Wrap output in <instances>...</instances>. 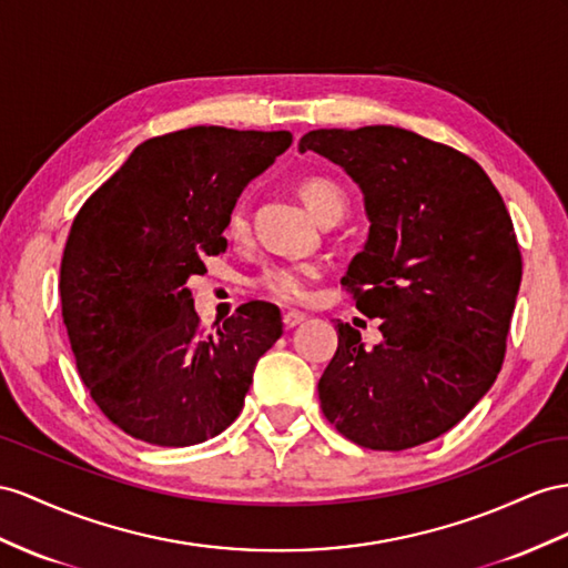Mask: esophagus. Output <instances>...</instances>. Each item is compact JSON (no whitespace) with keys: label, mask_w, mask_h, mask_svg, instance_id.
Returning a JSON list of instances; mask_svg holds the SVG:
<instances>
[{"label":"esophagus","mask_w":568,"mask_h":568,"mask_svg":"<svg viewBox=\"0 0 568 568\" xmlns=\"http://www.w3.org/2000/svg\"><path fill=\"white\" fill-rule=\"evenodd\" d=\"M304 318H307V316H304L302 312H285L283 314V324H285V328H295V326H300L304 322Z\"/></svg>","instance_id":"esophagus-1"}]
</instances>
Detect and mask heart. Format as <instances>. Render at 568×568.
<instances>
[{
    "label": "heart",
    "instance_id": "obj_1",
    "mask_svg": "<svg viewBox=\"0 0 568 568\" xmlns=\"http://www.w3.org/2000/svg\"><path fill=\"white\" fill-rule=\"evenodd\" d=\"M300 196L304 206L316 217H322L328 209L343 206L341 189L322 178H310L300 184ZM246 232V217L242 209H235L227 217V235L242 237ZM318 268L314 264H271L258 273L256 285L281 302H302L310 297L312 281Z\"/></svg>",
    "mask_w": 568,
    "mask_h": 568
}]
</instances>
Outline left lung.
Returning <instances> with one entry per match:
<instances>
[{
  "instance_id": "left-lung-1",
  "label": "left lung",
  "mask_w": 568,
  "mask_h": 568,
  "mask_svg": "<svg viewBox=\"0 0 568 568\" xmlns=\"http://www.w3.org/2000/svg\"><path fill=\"white\" fill-rule=\"evenodd\" d=\"M307 151L365 196L369 235L341 283L362 314L382 318L374 347L338 322L322 410L365 448L432 442L501 369L523 273L511 215L473 158L408 129H314L300 139Z\"/></svg>"
}]
</instances>
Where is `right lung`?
Wrapping results in <instances>:
<instances>
[{
  "label": "right lung",
  "mask_w": 568,
  "mask_h": 568,
  "mask_svg": "<svg viewBox=\"0 0 568 568\" xmlns=\"http://www.w3.org/2000/svg\"><path fill=\"white\" fill-rule=\"evenodd\" d=\"M290 132L192 126L143 141L83 203L60 268L62 316L85 388L134 439L192 446L240 415L281 310L246 302L203 333L186 281L221 254L244 186Z\"/></svg>",
  "instance_id": "1"
}]
</instances>
